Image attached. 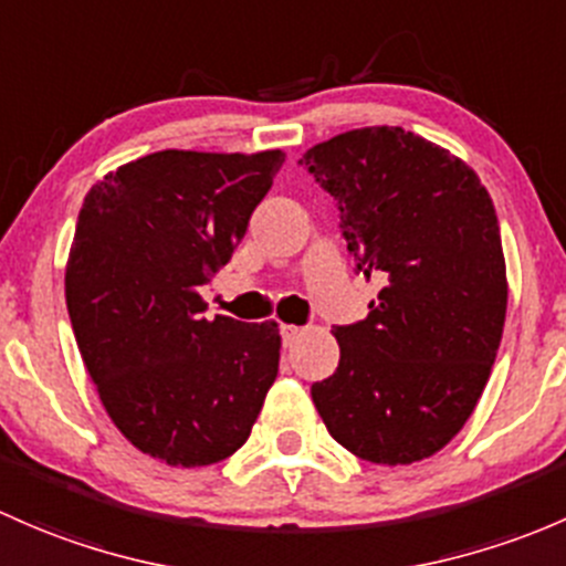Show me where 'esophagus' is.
Wrapping results in <instances>:
<instances>
[{
	"label": "esophagus",
	"mask_w": 566,
	"mask_h": 566,
	"mask_svg": "<svg viewBox=\"0 0 566 566\" xmlns=\"http://www.w3.org/2000/svg\"><path fill=\"white\" fill-rule=\"evenodd\" d=\"M300 335H302L300 326H294V324H281V337H283L285 346H294L296 337H300Z\"/></svg>",
	"instance_id": "1"
}]
</instances>
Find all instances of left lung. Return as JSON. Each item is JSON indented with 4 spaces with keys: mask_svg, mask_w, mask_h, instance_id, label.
Wrapping results in <instances>:
<instances>
[{
    "mask_svg": "<svg viewBox=\"0 0 566 566\" xmlns=\"http://www.w3.org/2000/svg\"><path fill=\"white\" fill-rule=\"evenodd\" d=\"M337 201L357 272L384 289L335 326L340 363L311 387L332 439L409 465L450 444L482 398L504 332L506 264L485 185L403 127H359L302 155Z\"/></svg>",
    "mask_w": 566,
    "mask_h": 566,
    "instance_id": "obj_1",
    "label": "left lung"
}]
</instances>
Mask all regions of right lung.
<instances>
[{
	"mask_svg": "<svg viewBox=\"0 0 566 566\" xmlns=\"http://www.w3.org/2000/svg\"><path fill=\"white\" fill-rule=\"evenodd\" d=\"M283 157L163 149L84 198L65 270L70 324L111 422L160 463L234 455L275 384L277 324L209 322L198 289L229 264Z\"/></svg>",
	"mask_w": 566,
	"mask_h": 566,
	"instance_id": "obj_1",
	"label": "right lung"
}]
</instances>
